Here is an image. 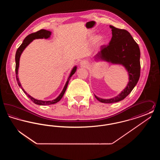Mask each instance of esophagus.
<instances>
[{"label":"esophagus","mask_w":160,"mask_h":160,"mask_svg":"<svg viewBox=\"0 0 160 160\" xmlns=\"http://www.w3.org/2000/svg\"><path fill=\"white\" fill-rule=\"evenodd\" d=\"M80 64H81V65H82V67H85L86 66H87V64H88V63H87L86 62L84 61V62H82Z\"/></svg>","instance_id":"obj_1"}]
</instances>
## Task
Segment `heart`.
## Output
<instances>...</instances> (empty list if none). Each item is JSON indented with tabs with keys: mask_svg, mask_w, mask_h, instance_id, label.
Listing matches in <instances>:
<instances>
[{
	"mask_svg": "<svg viewBox=\"0 0 160 160\" xmlns=\"http://www.w3.org/2000/svg\"><path fill=\"white\" fill-rule=\"evenodd\" d=\"M97 38H98L97 37H93L92 39H93V41H95V40H96ZM98 42L99 43V44H103L104 41H103V39H102V38H100V39H99L98 40Z\"/></svg>",
	"mask_w": 160,
	"mask_h": 160,
	"instance_id": "b5f03b06",
	"label": "heart"
}]
</instances>
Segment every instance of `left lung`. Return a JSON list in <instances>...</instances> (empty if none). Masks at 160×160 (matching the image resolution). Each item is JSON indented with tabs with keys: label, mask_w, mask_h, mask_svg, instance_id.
Masks as SVG:
<instances>
[{
	"label": "left lung",
	"mask_w": 160,
	"mask_h": 160,
	"mask_svg": "<svg viewBox=\"0 0 160 160\" xmlns=\"http://www.w3.org/2000/svg\"><path fill=\"white\" fill-rule=\"evenodd\" d=\"M112 38L108 46H101V50L95 56V61H106L123 66L128 72L129 82L126 88L118 96L110 99H102L95 95L101 102L113 103L126 98L137 84L140 76V52L136 42L125 29L110 26Z\"/></svg>",
	"instance_id": "8db88e82"
}]
</instances>
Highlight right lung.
Instances as JSON below:
<instances>
[{"mask_svg": "<svg viewBox=\"0 0 160 160\" xmlns=\"http://www.w3.org/2000/svg\"><path fill=\"white\" fill-rule=\"evenodd\" d=\"M51 34H52V32L50 31H47V30H45V29H41V30L38 31L37 32L31 33L30 35H28L25 38V39L23 40V43L21 44V46L18 48V49H17V50L16 52V53H15V74H16V79H17L18 84L20 87V88L22 89V91L25 93V94L35 104H38V105H41V106H46V105L53 104L57 103L58 102H59L61 100V98L63 97V94L65 93V92L66 91V89L67 88L69 81L70 80L71 77L76 72L77 70V67L75 66L72 69V71H71V72L70 73V75L69 76L68 78V80H67V82L65 83V85L62 91L61 92L60 95L56 99H53L52 101H42V100H38V99H35L34 98L31 97V95H29L24 90V89H23L22 86V84H21L20 81H19V79L18 78V67H19V61H20V56H21L22 53H23V52L24 51V50L25 49V48L28 46L33 40H34L35 39H42V38L47 39V38L50 37Z\"/></svg>", "mask_w": 160, "mask_h": 160, "instance_id": "obj_1", "label": "right lung"}]
</instances>
